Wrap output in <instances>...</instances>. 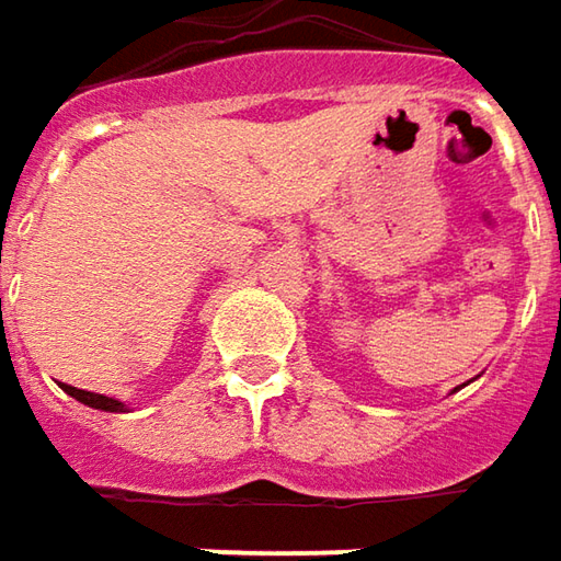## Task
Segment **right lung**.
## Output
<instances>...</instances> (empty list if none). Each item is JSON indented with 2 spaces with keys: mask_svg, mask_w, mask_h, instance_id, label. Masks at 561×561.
<instances>
[{
  "mask_svg": "<svg viewBox=\"0 0 561 561\" xmlns=\"http://www.w3.org/2000/svg\"><path fill=\"white\" fill-rule=\"evenodd\" d=\"M62 390L69 393V397H76L79 403L84 407H91V410H101V412H126L129 407L126 403H119L114 397H104V393H91V390H79V387H72V383H62Z\"/></svg>",
  "mask_w": 561,
  "mask_h": 561,
  "instance_id": "obj_1",
  "label": "right lung"
}]
</instances>
